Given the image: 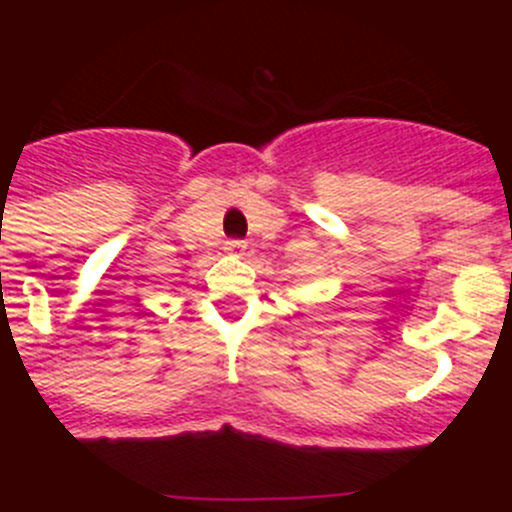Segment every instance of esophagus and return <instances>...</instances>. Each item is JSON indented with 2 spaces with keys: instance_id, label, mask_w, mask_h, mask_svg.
Wrapping results in <instances>:
<instances>
[{
  "instance_id": "obj_1",
  "label": "esophagus",
  "mask_w": 512,
  "mask_h": 512,
  "mask_svg": "<svg viewBox=\"0 0 512 512\" xmlns=\"http://www.w3.org/2000/svg\"><path fill=\"white\" fill-rule=\"evenodd\" d=\"M225 251L233 253V256H241V253L246 251V241H241V238H230V241H225Z\"/></svg>"
}]
</instances>
